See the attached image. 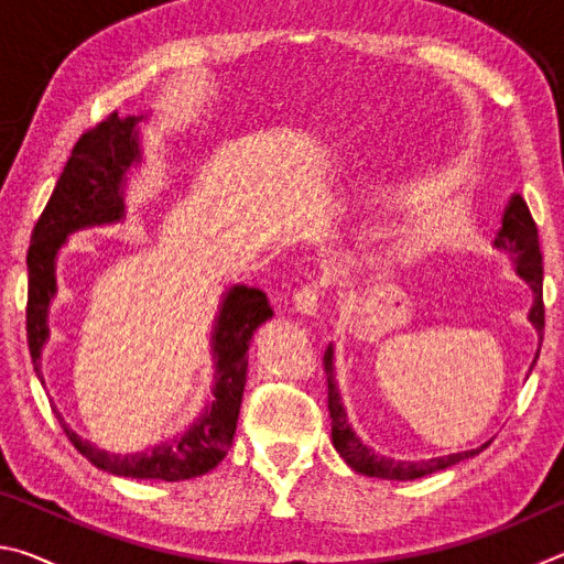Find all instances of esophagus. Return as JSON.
I'll list each match as a JSON object with an SVG mask.
<instances>
[{
	"mask_svg": "<svg viewBox=\"0 0 564 564\" xmlns=\"http://www.w3.org/2000/svg\"><path fill=\"white\" fill-rule=\"evenodd\" d=\"M321 285L318 283H305L303 289H299L293 293V308L295 313H301V316L311 318L318 313V305H321Z\"/></svg>",
	"mask_w": 564,
	"mask_h": 564,
	"instance_id": "esophagus-1",
	"label": "esophagus"
}]
</instances>
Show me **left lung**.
<instances>
[{"instance_id":"1","label":"left lung","mask_w":564,"mask_h":564,"mask_svg":"<svg viewBox=\"0 0 564 564\" xmlns=\"http://www.w3.org/2000/svg\"><path fill=\"white\" fill-rule=\"evenodd\" d=\"M495 248L508 251L512 256L514 265H518L514 271H518L520 279L532 289L534 301L528 318L534 326V330H538L540 346H542V330H545V303H542L540 238H538V226H534L530 208L520 194H512L508 206H505L502 228L498 231V238H495ZM323 362H326V376H328V410H330V427H333L330 431L333 447H336L343 460H346L356 473L368 475V477H383V480H415V477H425L431 473L445 470V467L460 463L465 457L482 453L485 447H488V443H485L480 447H475V451L453 453L445 457H431V460H417V463L393 460V457L376 455L368 445L360 443V437L352 433V427L348 423L346 408H343V398L336 386V376H333V346H328L326 356H323ZM534 362H538V356H534L532 366Z\"/></svg>"}]
</instances>
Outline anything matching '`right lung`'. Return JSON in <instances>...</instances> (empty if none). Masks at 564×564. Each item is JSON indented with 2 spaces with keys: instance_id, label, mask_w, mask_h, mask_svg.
I'll use <instances>...</instances> for the list:
<instances>
[{
  "instance_id": "obj_1",
  "label": "right lung",
  "mask_w": 564,
  "mask_h": 564,
  "mask_svg": "<svg viewBox=\"0 0 564 564\" xmlns=\"http://www.w3.org/2000/svg\"><path fill=\"white\" fill-rule=\"evenodd\" d=\"M141 119L144 117L119 119V113L113 111L97 127L82 133L32 231L30 253H26V269H30L26 340H30L32 362L40 378L42 348L50 338L46 313H50V303L56 293V251L66 241V236L79 228L119 224L123 218L127 171L141 161L137 129ZM271 316L269 299L259 289L234 285L231 291L224 293L214 326V400L184 435H174L171 441L149 447L144 453L117 455L99 451L89 441H82L64 423L59 410H54L66 437L91 465L111 475L178 482L214 470L234 443L253 330Z\"/></svg>"
}]
</instances>
